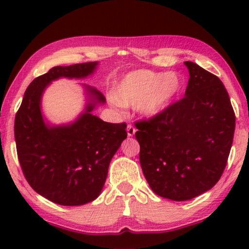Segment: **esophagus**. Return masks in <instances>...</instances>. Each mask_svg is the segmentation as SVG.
I'll return each instance as SVG.
<instances>
[{
	"instance_id": "esophagus-1",
	"label": "esophagus",
	"mask_w": 249,
	"mask_h": 249,
	"mask_svg": "<svg viewBox=\"0 0 249 249\" xmlns=\"http://www.w3.org/2000/svg\"><path fill=\"white\" fill-rule=\"evenodd\" d=\"M126 130H127V135L128 137H132L135 135V133H136V129H135L134 126H132L130 124L127 125V128H126Z\"/></svg>"
}]
</instances>
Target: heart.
Masks as SVG:
<instances>
[{
	"label": "heart",
	"instance_id": "1",
	"mask_svg": "<svg viewBox=\"0 0 249 249\" xmlns=\"http://www.w3.org/2000/svg\"><path fill=\"white\" fill-rule=\"evenodd\" d=\"M182 87V78L175 71L163 73L141 69L125 74L116 83L112 98L121 107H138L142 115L155 117L169 107Z\"/></svg>",
	"mask_w": 249,
	"mask_h": 249
}]
</instances>
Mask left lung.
<instances>
[{
    "label": "left lung",
    "instance_id": "left-lung-1",
    "mask_svg": "<svg viewBox=\"0 0 249 249\" xmlns=\"http://www.w3.org/2000/svg\"><path fill=\"white\" fill-rule=\"evenodd\" d=\"M184 98L136 123L140 161L156 195L188 201L212 189L225 169L235 114L224 84L195 62Z\"/></svg>",
    "mask_w": 249,
    "mask_h": 249
}]
</instances>
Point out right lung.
<instances>
[{"label":"right lung","instance_id":"obj_1","mask_svg":"<svg viewBox=\"0 0 249 249\" xmlns=\"http://www.w3.org/2000/svg\"><path fill=\"white\" fill-rule=\"evenodd\" d=\"M99 62L53 67L36 78L25 91L15 116L14 135L18 160L29 185L53 203L83 205L100 196L109 162L127 137L126 124H112L93 115L104 95L82 83L84 109L73 122L54 125L46 120L41 99L58 79H86Z\"/></svg>","mask_w":249,"mask_h":249}]
</instances>
